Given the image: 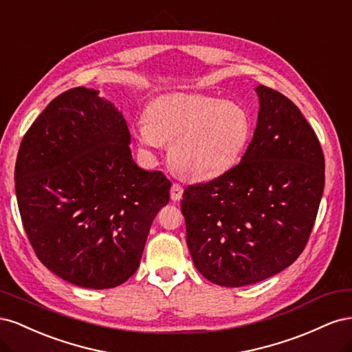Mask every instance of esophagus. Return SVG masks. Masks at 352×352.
I'll return each instance as SVG.
<instances>
[{
    "instance_id": "obj_1",
    "label": "esophagus",
    "mask_w": 352,
    "mask_h": 352,
    "mask_svg": "<svg viewBox=\"0 0 352 352\" xmlns=\"http://www.w3.org/2000/svg\"><path fill=\"white\" fill-rule=\"evenodd\" d=\"M182 195H184V188L179 184H173L172 189H170V198H172L173 201H179L180 198H182Z\"/></svg>"
}]
</instances>
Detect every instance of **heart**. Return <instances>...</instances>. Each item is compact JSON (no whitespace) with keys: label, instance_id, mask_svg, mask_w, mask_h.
I'll list each match as a JSON object with an SVG mask.
<instances>
[{"label":"heart","instance_id":"1","mask_svg":"<svg viewBox=\"0 0 352 352\" xmlns=\"http://www.w3.org/2000/svg\"><path fill=\"white\" fill-rule=\"evenodd\" d=\"M252 132L248 111L239 102L201 94L172 92L154 98L145 122L133 129L145 150L170 145V163L190 180H210L236 166Z\"/></svg>","mask_w":352,"mask_h":352}]
</instances>
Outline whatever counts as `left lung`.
I'll return each instance as SVG.
<instances>
[{
  "label": "left lung",
  "instance_id": "1",
  "mask_svg": "<svg viewBox=\"0 0 352 352\" xmlns=\"http://www.w3.org/2000/svg\"><path fill=\"white\" fill-rule=\"evenodd\" d=\"M255 92L257 127L241 163L189 185L180 204L195 267L228 287L261 282L300 257L324 189V155L300 109L264 85Z\"/></svg>",
  "mask_w": 352,
  "mask_h": 352
}]
</instances>
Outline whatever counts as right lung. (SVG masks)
<instances>
[{"label":"right lung","instance_id":"add662e5","mask_svg":"<svg viewBox=\"0 0 352 352\" xmlns=\"http://www.w3.org/2000/svg\"><path fill=\"white\" fill-rule=\"evenodd\" d=\"M98 94L73 88L47 105L20 144L14 180L41 263L69 283L109 289L140 267L172 182L138 167L122 111Z\"/></svg>","mask_w":352,"mask_h":352}]
</instances>
